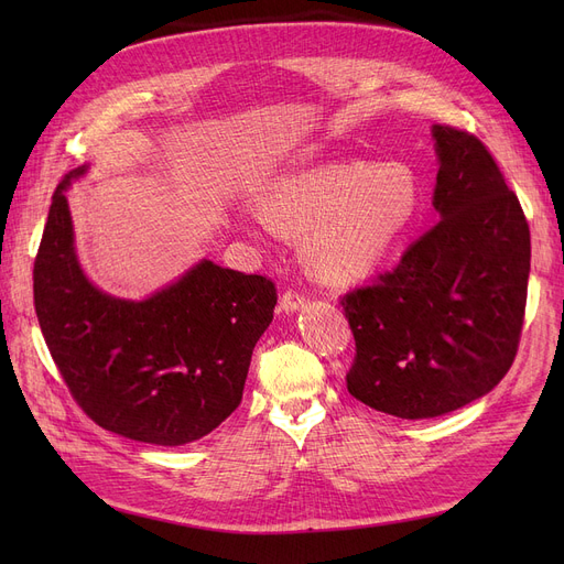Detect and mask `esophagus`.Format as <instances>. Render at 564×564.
<instances>
[{
    "label": "esophagus",
    "instance_id": "34e87169",
    "mask_svg": "<svg viewBox=\"0 0 564 564\" xmlns=\"http://www.w3.org/2000/svg\"><path fill=\"white\" fill-rule=\"evenodd\" d=\"M304 304H306V297H304V294H302L300 290H292V288H288V290L283 292V297H281V308H283L285 313L300 311Z\"/></svg>",
    "mask_w": 564,
    "mask_h": 564
}]
</instances>
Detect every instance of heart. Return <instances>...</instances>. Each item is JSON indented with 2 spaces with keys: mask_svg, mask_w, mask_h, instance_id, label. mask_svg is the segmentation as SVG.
Instances as JSON below:
<instances>
[{
  "mask_svg": "<svg viewBox=\"0 0 564 564\" xmlns=\"http://www.w3.org/2000/svg\"><path fill=\"white\" fill-rule=\"evenodd\" d=\"M419 205V181L404 164L372 169L364 162H329L279 177L253 219L290 232L313 230L317 272L351 281L375 270Z\"/></svg>",
  "mask_w": 564,
  "mask_h": 564,
  "instance_id": "heart-1",
  "label": "heart"
}]
</instances>
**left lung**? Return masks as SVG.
Segmentation results:
<instances>
[{
  "label": "left lung",
  "instance_id": "1",
  "mask_svg": "<svg viewBox=\"0 0 564 564\" xmlns=\"http://www.w3.org/2000/svg\"><path fill=\"white\" fill-rule=\"evenodd\" d=\"M441 221L391 272L340 300L354 334L347 391L419 421L489 393L517 357L530 274V230L487 145L432 128Z\"/></svg>",
  "mask_w": 564,
  "mask_h": 564
}]
</instances>
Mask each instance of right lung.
Masks as SVG:
<instances>
[{
  "instance_id": "right-lung-1",
  "label": "right lung",
  "mask_w": 564,
  "mask_h": 564,
  "mask_svg": "<svg viewBox=\"0 0 564 564\" xmlns=\"http://www.w3.org/2000/svg\"><path fill=\"white\" fill-rule=\"evenodd\" d=\"M52 194L34 260V306L73 400L96 425L183 446L240 406L251 354L270 327L276 285L203 260L143 302L109 297L82 274L66 203Z\"/></svg>"
}]
</instances>
